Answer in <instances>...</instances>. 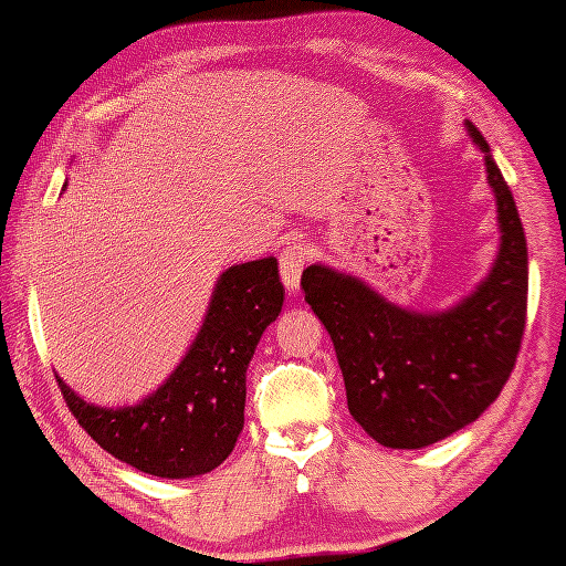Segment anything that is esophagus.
Segmentation results:
<instances>
[{"label": "esophagus", "instance_id": "obj_1", "mask_svg": "<svg viewBox=\"0 0 566 566\" xmlns=\"http://www.w3.org/2000/svg\"><path fill=\"white\" fill-rule=\"evenodd\" d=\"M277 262H281V277H283L285 289L296 291L298 281H302V272L306 268V262H310V247H306L304 241L285 243V249L281 251V256H277Z\"/></svg>", "mask_w": 566, "mask_h": 566}]
</instances>
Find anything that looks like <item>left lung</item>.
<instances>
[{
    "mask_svg": "<svg viewBox=\"0 0 566 566\" xmlns=\"http://www.w3.org/2000/svg\"><path fill=\"white\" fill-rule=\"evenodd\" d=\"M501 247L485 281L443 312H411L325 264L302 275L306 304L331 333L348 411L388 449H422L475 422L517 361L527 317V241L517 205L485 138Z\"/></svg>",
    "mask_w": 566,
    "mask_h": 566,
    "instance_id": "obj_1",
    "label": "left lung"
}]
</instances>
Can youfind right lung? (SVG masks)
<instances>
[{
  "instance_id": "add662e5",
  "label": "right lung",
  "mask_w": 566,
  "mask_h": 566,
  "mask_svg": "<svg viewBox=\"0 0 566 566\" xmlns=\"http://www.w3.org/2000/svg\"><path fill=\"white\" fill-rule=\"evenodd\" d=\"M277 260L233 264L220 275L197 340L172 375L136 407H94L60 382L83 430L120 462L155 478L212 472L243 430L247 367L264 327L281 315Z\"/></svg>"
}]
</instances>
